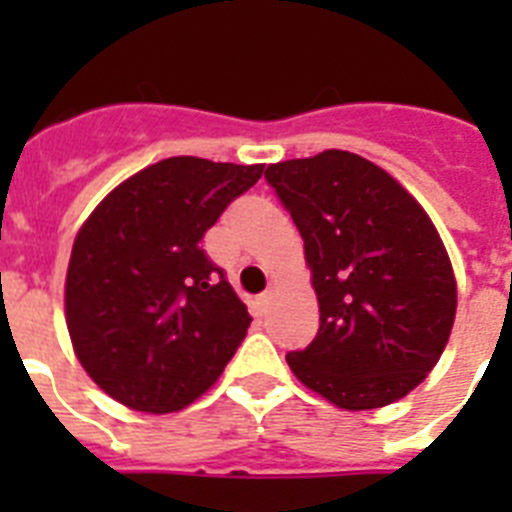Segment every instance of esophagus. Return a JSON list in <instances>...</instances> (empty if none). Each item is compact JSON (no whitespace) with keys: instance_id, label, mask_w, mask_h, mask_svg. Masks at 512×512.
Returning a JSON list of instances; mask_svg holds the SVG:
<instances>
[{"instance_id":"esophagus-1","label":"esophagus","mask_w":512,"mask_h":512,"mask_svg":"<svg viewBox=\"0 0 512 512\" xmlns=\"http://www.w3.org/2000/svg\"><path fill=\"white\" fill-rule=\"evenodd\" d=\"M274 295H277V282H269V287H266V292L259 297V302H261V307H264V310L271 305V300H274Z\"/></svg>"}]
</instances>
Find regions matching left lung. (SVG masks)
Returning a JSON list of instances; mask_svg holds the SVG:
<instances>
[{"label": "left lung", "instance_id": "1", "mask_svg": "<svg viewBox=\"0 0 512 512\" xmlns=\"http://www.w3.org/2000/svg\"><path fill=\"white\" fill-rule=\"evenodd\" d=\"M264 176L305 241L320 305L318 336L287 354L289 369L343 410L405 397L441 359L456 315L431 217L387 171L336 148Z\"/></svg>", "mask_w": 512, "mask_h": 512}]
</instances>
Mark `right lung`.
<instances>
[{"mask_svg":"<svg viewBox=\"0 0 512 512\" xmlns=\"http://www.w3.org/2000/svg\"><path fill=\"white\" fill-rule=\"evenodd\" d=\"M264 166L164 158L81 225L66 274L76 359L117 402L174 413L207 392L251 325L202 238Z\"/></svg>","mask_w":512,"mask_h":512,"instance_id":"add662e5","label":"right lung"}]
</instances>
